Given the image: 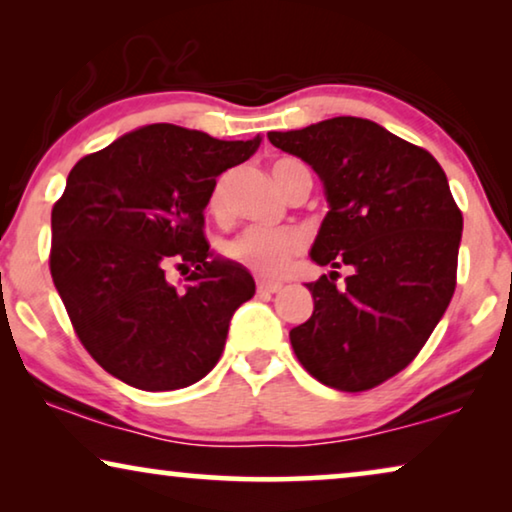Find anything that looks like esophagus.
I'll list each match as a JSON object with an SVG mask.
<instances>
[{
	"mask_svg": "<svg viewBox=\"0 0 512 512\" xmlns=\"http://www.w3.org/2000/svg\"><path fill=\"white\" fill-rule=\"evenodd\" d=\"M282 286H284L282 282H272V279H258L256 289L258 293H277Z\"/></svg>",
	"mask_w": 512,
	"mask_h": 512,
	"instance_id": "esophagus-1",
	"label": "esophagus"
}]
</instances>
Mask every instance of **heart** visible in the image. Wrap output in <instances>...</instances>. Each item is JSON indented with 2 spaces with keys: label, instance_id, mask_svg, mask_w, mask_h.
I'll use <instances>...</instances> for the list:
<instances>
[{
  "label": "heart",
  "instance_id": "b5f03b06",
  "mask_svg": "<svg viewBox=\"0 0 512 512\" xmlns=\"http://www.w3.org/2000/svg\"><path fill=\"white\" fill-rule=\"evenodd\" d=\"M296 165L300 163L293 158H282L272 165V177H275L279 188L284 186L286 174ZM228 188L230 174H223L209 191L207 209L219 219L228 212ZM305 244L307 237L298 228H249L242 235H237L235 240H230L223 251H226L228 261L242 265L244 270L254 272L258 277H279L289 270L291 261L305 249Z\"/></svg>",
  "mask_w": 512,
  "mask_h": 512
}]
</instances>
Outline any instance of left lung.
<instances>
[{
    "mask_svg": "<svg viewBox=\"0 0 512 512\" xmlns=\"http://www.w3.org/2000/svg\"><path fill=\"white\" fill-rule=\"evenodd\" d=\"M326 186L328 209L312 247L339 273L305 284L312 317L289 333L298 361L326 387L368 391L415 361L457 286L461 209L438 160L366 118L338 116L268 132Z\"/></svg>",
    "mask_w": 512,
    "mask_h": 512,
    "instance_id": "left-lung-1",
    "label": "left lung"
}]
</instances>
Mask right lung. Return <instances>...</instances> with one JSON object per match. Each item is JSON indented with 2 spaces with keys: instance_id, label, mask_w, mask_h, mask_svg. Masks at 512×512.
<instances>
[{
  "instance_id": "right-lung-1",
  "label": "right lung",
  "mask_w": 512,
  "mask_h": 512,
  "mask_svg": "<svg viewBox=\"0 0 512 512\" xmlns=\"http://www.w3.org/2000/svg\"><path fill=\"white\" fill-rule=\"evenodd\" d=\"M258 144L156 123L72 167L51 212L48 268L74 333L109 375L172 391L221 359L230 317L256 284L242 265L209 258L205 207L216 177ZM170 267L189 275L188 290L169 282Z\"/></svg>"
}]
</instances>
